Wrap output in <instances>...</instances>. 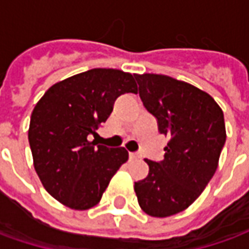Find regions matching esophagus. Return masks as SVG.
<instances>
[{
    "mask_svg": "<svg viewBox=\"0 0 249 249\" xmlns=\"http://www.w3.org/2000/svg\"><path fill=\"white\" fill-rule=\"evenodd\" d=\"M129 159L130 160H137V159H141V155L136 153V152H132V153H129Z\"/></svg>",
    "mask_w": 249,
    "mask_h": 249,
    "instance_id": "1",
    "label": "esophagus"
}]
</instances>
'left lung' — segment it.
<instances>
[{"label": "left lung", "instance_id": "obj_1", "mask_svg": "<svg viewBox=\"0 0 249 249\" xmlns=\"http://www.w3.org/2000/svg\"><path fill=\"white\" fill-rule=\"evenodd\" d=\"M139 94L169 137L161 161L145 159L149 173L135 183L141 209L167 217L188 208L217 169L225 144L224 114L208 93L164 74H136Z\"/></svg>", "mask_w": 249, "mask_h": 249}]
</instances>
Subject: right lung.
<instances>
[{
    "instance_id": "1",
    "label": "right lung",
    "mask_w": 249,
    "mask_h": 249,
    "mask_svg": "<svg viewBox=\"0 0 249 249\" xmlns=\"http://www.w3.org/2000/svg\"><path fill=\"white\" fill-rule=\"evenodd\" d=\"M125 93H137L135 77L97 68L54 84L33 109L28 139L36 172L48 193L66 207H94L128 160L124 148L88 140Z\"/></svg>"
}]
</instances>
